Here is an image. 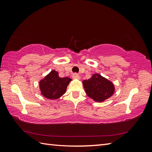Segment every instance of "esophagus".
Instances as JSON below:
<instances>
[{
	"instance_id": "obj_1",
	"label": "esophagus",
	"mask_w": 152,
	"mask_h": 152,
	"mask_svg": "<svg viewBox=\"0 0 152 152\" xmlns=\"http://www.w3.org/2000/svg\"><path fill=\"white\" fill-rule=\"evenodd\" d=\"M72 78L74 79H80V76L78 75V74L74 73L72 74Z\"/></svg>"
}]
</instances>
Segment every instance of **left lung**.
Masks as SVG:
<instances>
[{
	"instance_id": "8db88e82",
	"label": "left lung",
	"mask_w": 152,
	"mask_h": 152,
	"mask_svg": "<svg viewBox=\"0 0 152 152\" xmlns=\"http://www.w3.org/2000/svg\"><path fill=\"white\" fill-rule=\"evenodd\" d=\"M86 94L96 102H102L113 95L114 86L100 74H95L89 80L83 81Z\"/></svg>"
}]
</instances>
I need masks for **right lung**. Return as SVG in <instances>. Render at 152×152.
<instances>
[{"label": "right lung", "instance_id": "right-lung-1", "mask_svg": "<svg viewBox=\"0 0 152 152\" xmlns=\"http://www.w3.org/2000/svg\"><path fill=\"white\" fill-rule=\"evenodd\" d=\"M70 78H61L56 70L51 71L40 82V89L42 95L49 99L59 98L66 92V88L71 81Z\"/></svg>", "mask_w": 152, "mask_h": 152}]
</instances>
